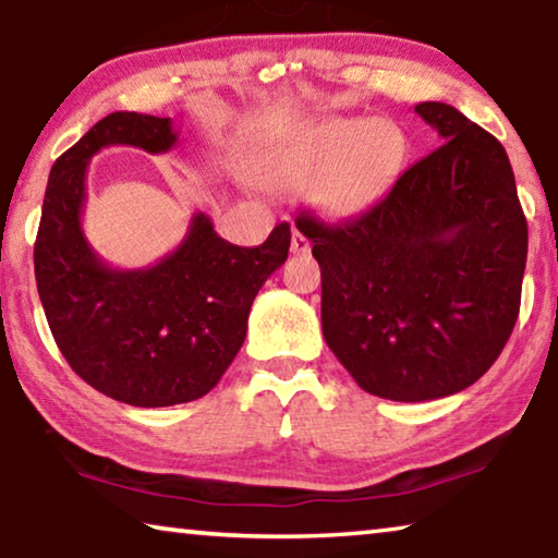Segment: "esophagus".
<instances>
[{
  "label": "esophagus",
  "mask_w": 558,
  "mask_h": 558,
  "mask_svg": "<svg viewBox=\"0 0 558 558\" xmlns=\"http://www.w3.org/2000/svg\"><path fill=\"white\" fill-rule=\"evenodd\" d=\"M311 250V242H308V238H305L303 232H298V230H293V238H290V253L293 255H305Z\"/></svg>",
  "instance_id": "1"
}]
</instances>
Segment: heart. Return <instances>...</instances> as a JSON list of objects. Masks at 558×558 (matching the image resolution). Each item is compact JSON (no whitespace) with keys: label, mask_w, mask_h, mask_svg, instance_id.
<instances>
[{"label":"heart","mask_w":558,"mask_h":558,"mask_svg":"<svg viewBox=\"0 0 558 558\" xmlns=\"http://www.w3.org/2000/svg\"><path fill=\"white\" fill-rule=\"evenodd\" d=\"M412 144L387 119H326L288 133L257 161L270 190L308 186L311 204L331 222H349L389 197L410 163Z\"/></svg>","instance_id":"1"}]
</instances>
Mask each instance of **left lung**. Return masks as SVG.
I'll list each match as a JSON object with an SVG mask.
<instances>
[{"label":"left lung","instance_id":"1","mask_svg":"<svg viewBox=\"0 0 558 558\" xmlns=\"http://www.w3.org/2000/svg\"><path fill=\"white\" fill-rule=\"evenodd\" d=\"M414 113L439 136L366 215L298 230L320 265V326L368 395L429 402L500 356L521 308L529 225L506 148L458 108Z\"/></svg>","mask_w":558,"mask_h":558}]
</instances>
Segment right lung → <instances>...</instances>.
I'll list each match as a JSON object with an SVG mask.
<instances>
[{
	"instance_id": "1",
	"label": "right lung",
	"mask_w": 558,
	"mask_h": 558,
	"mask_svg": "<svg viewBox=\"0 0 558 558\" xmlns=\"http://www.w3.org/2000/svg\"><path fill=\"white\" fill-rule=\"evenodd\" d=\"M171 119L116 111L54 161L35 242V278L54 343L100 395L131 407L194 402L222 379L247 333L257 290L288 257L290 227L238 247L197 211L182 245L159 263L119 270L83 232L85 177L100 148L163 154Z\"/></svg>"
}]
</instances>
